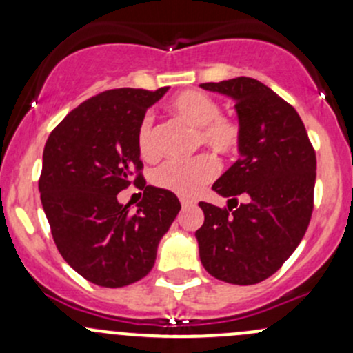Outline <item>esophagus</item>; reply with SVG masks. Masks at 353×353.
I'll list each match as a JSON object with an SVG mask.
<instances>
[{
  "instance_id": "obj_1",
  "label": "esophagus",
  "mask_w": 353,
  "mask_h": 353,
  "mask_svg": "<svg viewBox=\"0 0 353 353\" xmlns=\"http://www.w3.org/2000/svg\"><path fill=\"white\" fill-rule=\"evenodd\" d=\"M194 199H190V198H181V205L184 206V208H186V206H193L194 205Z\"/></svg>"
}]
</instances>
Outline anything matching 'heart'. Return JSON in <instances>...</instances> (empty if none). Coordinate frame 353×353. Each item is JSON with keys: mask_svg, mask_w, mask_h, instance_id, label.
<instances>
[{"mask_svg": "<svg viewBox=\"0 0 353 353\" xmlns=\"http://www.w3.org/2000/svg\"><path fill=\"white\" fill-rule=\"evenodd\" d=\"M170 112L184 124L196 130V147H206L219 155L236 154L241 145V126L232 117L220 116V104L203 92L188 90L170 102ZM137 147L141 159L157 157L154 128L145 117L137 131ZM219 172V165L208 155H199L190 162H167L155 169L152 181L160 190L177 196L193 198Z\"/></svg>", "mask_w": 353, "mask_h": 353, "instance_id": "1", "label": "heart"}]
</instances>
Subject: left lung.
<instances>
[{"label": "left lung", "instance_id": "left-lung-1", "mask_svg": "<svg viewBox=\"0 0 353 353\" xmlns=\"http://www.w3.org/2000/svg\"><path fill=\"white\" fill-rule=\"evenodd\" d=\"M201 88L232 99L241 126V159L212 190L239 208L199 201V259L222 282L252 285L272 276L307 230L316 183V154L297 110L254 78L239 77Z\"/></svg>", "mask_w": 353, "mask_h": 353}]
</instances>
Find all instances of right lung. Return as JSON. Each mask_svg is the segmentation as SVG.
<instances>
[{
	"label": "right lung",
	"instance_id": "right-lung-1",
	"mask_svg": "<svg viewBox=\"0 0 353 353\" xmlns=\"http://www.w3.org/2000/svg\"><path fill=\"white\" fill-rule=\"evenodd\" d=\"M169 87L116 88L88 99L54 128L42 154V208L65 261L88 282L117 288L155 265L157 248L181 210L174 193L141 183L137 213L117 193L143 167L137 131ZM143 180L141 174L134 184Z\"/></svg>",
	"mask_w": 353,
	"mask_h": 353
}]
</instances>
